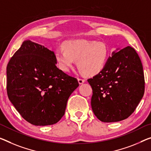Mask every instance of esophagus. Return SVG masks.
<instances>
[{
    "label": "esophagus",
    "mask_w": 151,
    "mask_h": 151,
    "mask_svg": "<svg viewBox=\"0 0 151 151\" xmlns=\"http://www.w3.org/2000/svg\"><path fill=\"white\" fill-rule=\"evenodd\" d=\"M78 82H79V83H80V84H82V83H84V82H85V80H83V79H82V78H78Z\"/></svg>",
    "instance_id": "esophagus-1"
}]
</instances>
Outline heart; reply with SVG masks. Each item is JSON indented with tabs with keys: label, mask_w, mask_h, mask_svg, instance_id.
<instances>
[{
	"label": "heart",
	"mask_w": 151,
	"mask_h": 151,
	"mask_svg": "<svg viewBox=\"0 0 151 151\" xmlns=\"http://www.w3.org/2000/svg\"><path fill=\"white\" fill-rule=\"evenodd\" d=\"M64 48H59L55 52L58 66L68 71L78 59V67L86 76H94L103 70L107 62L109 49L103 42L78 39L67 41Z\"/></svg>",
	"instance_id": "b5f03b06"
}]
</instances>
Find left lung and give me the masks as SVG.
<instances>
[{"mask_svg": "<svg viewBox=\"0 0 151 151\" xmlns=\"http://www.w3.org/2000/svg\"><path fill=\"white\" fill-rule=\"evenodd\" d=\"M88 82L92 89V109L103 122L127 119L145 93L142 63L138 53L129 46L113 52L103 70Z\"/></svg>", "mask_w": 151, "mask_h": 151, "instance_id": "8db88e82", "label": "left lung"}]
</instances>
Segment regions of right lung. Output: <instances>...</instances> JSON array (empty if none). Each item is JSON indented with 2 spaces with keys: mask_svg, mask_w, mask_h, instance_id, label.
Returning <instances> with one entry per match:
<instances>
[{
  "mask_svg": "<svg viewBox=\"0 0 151 151\" xmlns=\"http://www.w3.org/2000/svg\"><path fill=\"white\" fill-rule=\"evenodd\" d=\"M53 51L25 40L6 67V91L11 103L34 126L57 123L67 102L78 87V80L56 66Z\"/></svg>",
  "mask_w": 151,
  "mask_h": 151,
  "instance_id": "right-lung-1",
  "label": "right lung"
}]
</instances>
